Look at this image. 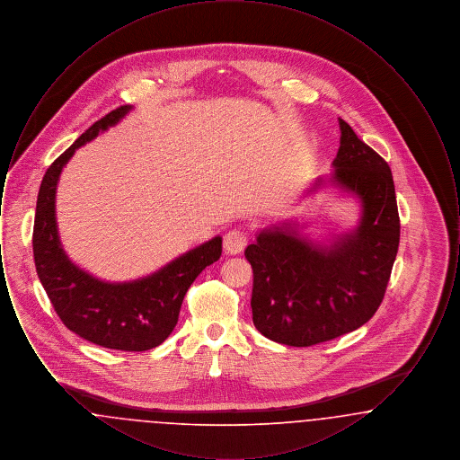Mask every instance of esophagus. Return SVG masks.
I'll list each match as a JSON object with an SVG mask.
<instances>
[{"instance_id":"esophagus-1","label":"esophagus","mask_w":460,"mask_h":460,"mask_svg":"<svg viewBox=\"0 0 460 460\" xmlns=\"http://www.w3.org/2000/svg\"><path fill=\"white\" fill-rule=\"evenodd\" d=\"M246 244H248V234L241 229H231L224 236V250L231 255L241 253Z\"/></svg>"}]
</instances>
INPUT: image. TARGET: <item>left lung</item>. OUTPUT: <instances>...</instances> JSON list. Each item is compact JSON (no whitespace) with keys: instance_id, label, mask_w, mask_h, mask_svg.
I'll list each match as a JSON object with an SVG mask.
<instances>
[{"instance_id":"8db88e82","label":"left lung","mask_w":460,"mask_h":460,"mask_svg":"<svg viewBox=\"0 0 460 460\" xmlns=\"http://www.w3.org/2000/svg\"><path fill=\"white\" fill-rule=\"evenodd\" d=\"M332 181L362 201L355 233L324 250L291 229L262 231L244 250L253 269V324L288 347H312L366 324L381 305L400 243L394 175L340 119Z\"/></svg>"}]
</instances>
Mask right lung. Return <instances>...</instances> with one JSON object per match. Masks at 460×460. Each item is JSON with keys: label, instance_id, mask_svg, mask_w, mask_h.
<instances>
[{"label": "right lung", "instance_id": "right-lung-1", "mask_svg": "<svg viewBox=\"0 0 460 460\" xmlns=\"http://www.w3.org/2000/svg\"><path fill=\"white\" fill-rule=\"evenodd\" d=\"M131 109L122 105L111 110L48 167L36 203L32 250L40 281L66 328L105 349L145 351L164 343L172 332L188 288L207 265L219 261L222 238L216 236L131 283L100 281L68 261L55 219L60 172L79 146L115 126Z\"/></svg>", "mask_w": 460, "mask_h": 460}]
</instances>
